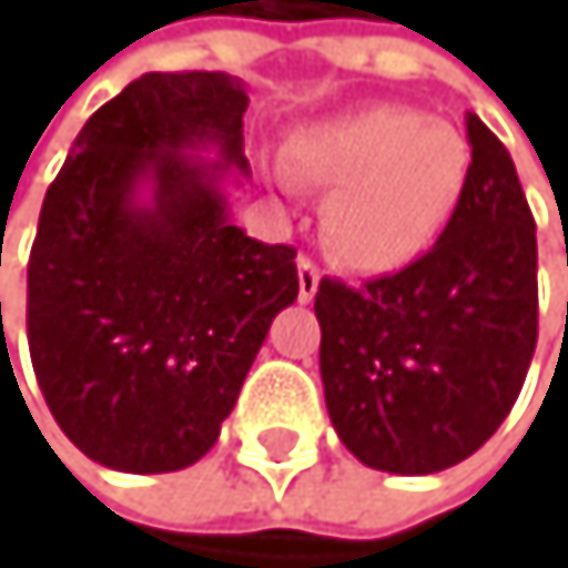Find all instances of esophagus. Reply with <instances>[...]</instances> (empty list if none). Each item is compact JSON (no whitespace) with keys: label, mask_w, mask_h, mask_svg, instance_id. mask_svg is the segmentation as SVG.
Listing matches in <instances>:
<instances>
[{"label":"esophagus","mask_w":568,"mask_h":568,"mask_svg":"<svg viewBox=\"0 0 568 568\" xmlns=\"http://www.w3.org/2000/svg\"><path fill=\"white\" fill-rule=\"evenodd\" d=\"M300 300L303 303H310L313 296H316V286H320V268H316V262H310L306 255L300 258Z\"/></svg>","instance_id":"34e87169"}]
</instances>
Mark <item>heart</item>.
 I'll list each match as a JSON object with an SVG mask.
<instances>
[{
  "label": "heart",
  "instance_id": "1",
  "mask_svg": "<svg viewBox=\"0 0 568 568\" xmlns=\"http://www.w3.org/2000/svg\"><path fill=\"white\" fill-rule=\"evenodd\" d=\"M286 166L326 193L323 234L334 255L364 272H392L449 224L470 152L446 122H426L412 108H371L300 132Z\"/></svg>",
  "mask_w": 568,
  "mask_h": 568
}]
</instances>
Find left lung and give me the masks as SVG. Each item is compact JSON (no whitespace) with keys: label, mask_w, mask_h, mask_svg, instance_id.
<instances>
[{"label":"left lung","mask_w":568,"mask_h":568,"mask_svg":"<svg viewBox=\"0 0 568 568\" xmlns=\"http://www.w3.org/2000/svg\"><path fill=\"white\" fill-rule=\"evenodd\" d=\"M470 170L439 242L395 275L320 278V378L364 467L423 477L477 453L538 341L535 217L500 139L467 115Z\"/></svg>","instance_id":"obj_1"}]
</instances>
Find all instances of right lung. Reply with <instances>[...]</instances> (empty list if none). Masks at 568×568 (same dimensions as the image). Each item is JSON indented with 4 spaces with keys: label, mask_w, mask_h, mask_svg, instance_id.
Wrapping results in <instances>:
<instances>
[{
    "label": "right lung",
    "mask_w": 568,
    "mask_h": 568,
    "mask_svg": "<svg viewBox=\"0 0 568 568\" xmlns=\"http://www.w3.org/2000/svg\"><path fill=\"white\" fill-rule=\"evenodd\" d=\"M245 108L221 71L142 74L84 122L43 197L30 357L57 426L101 467L197 464L300 293L296 248L227 214V170L248 173ZM201 148L219 163L190 161Z\"/></svg>",
    "instance_id": "add662e5"
}]
</instances>
